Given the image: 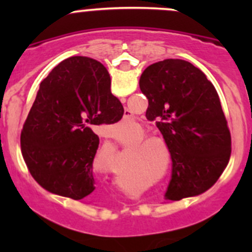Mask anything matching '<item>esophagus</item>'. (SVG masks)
<instances>
[{
  "label": "esophagus",
  "instance_id": "34e87169",
  "mask_svg": "<svg viewBox=\"0 0 252 252\" xmlns=\"http://www.w3.org/2000/svg\"><path fill=\"white\" fill-rule=\"evenodd\" d=\"M124 117H126V118H131V117H133V114H131V112L128 110V108H126V113H124Z\"/></svg>",
  "mask_w": 252,
  "mask_h": 252
}]
</instances>
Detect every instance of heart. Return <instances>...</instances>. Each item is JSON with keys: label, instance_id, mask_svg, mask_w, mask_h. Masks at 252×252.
<instances>
[{"label": "heart", "instance_id": "obj_1", "mask_svg": "<svg viewBox=\"0 0 252 252\" xmlns=\"http://www.w3.org/2000/svg\"><path fill=\"white\" fill-rule=\"evenodd\" d=\"M146 141H152V142H154V141H159V140H157V139H147Z\"/></svg>", "mask_w": 252, "mask_h": 252}]
</instances>
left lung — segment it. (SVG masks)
Instances as JSON below:
<instances>
[{
  "mask_svg": "<svg viewBox=\"0 0 252 252\" xmlns=\"http://www.w3.org/2000/svg\"><path fill=\"white\" fill-rule=\"evenodd\" d=\"M141 93L149 100L146 118L156 121L172 158V179L164 194L179 201L210 189L227 167L232 139L215 86L184 60L159 61L142 72Z\"/></svg>",
  "mask_w": 252,
  "mask_h": 252,
  "instance_id": "1",
  "label": "left lung"
}]
</instances>
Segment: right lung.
Here are the masks:
<instances>
[{
  "mask_svg": "<svg viewBox=\"0 0 252 252\" xmlns=\"http://www.w3.org/2000/svg\"><path fill=\"white\" fill-rule=\"evenodd\" d=\"M123 113L102 63L81 56L62 61L40 84L23 126L20 147L30 174L53 194L89 197L100 142L93 129L116 123Z\"/></svg>",
  "mask_w": 252,
  "mask_h": 252,
  "instance_id": "1",
  "label": "right lung"
}]
</instances>
